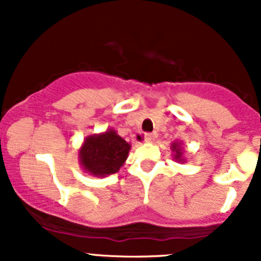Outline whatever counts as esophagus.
Listing matches in <instances>:
<instances>
[{
	"label": "esophagus",
	"mask_w": 261,
	"mask_h": 261,
	"mask_svg": "<svg viewBox=\"0 0 261 261\" xmlns=\"http://www.w3.org/2000/svg\"><path fill=\"white\" fill-rule=\"evenodd\" d=\"M156 138L155 133H145V141L146 142H153Z\"/></svg>",
	"instance_id": "esophagus-1"
}]
</instances>
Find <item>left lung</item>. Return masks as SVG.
<instances>
[{
  "mask_svg": "<svg viewBox=\"0 0 261 261\" xmlns=\"http://www.w3.org/2000/svg\"><path fill=\"white\" fill-rule=\"evenodd\" d=\"M171 149H172V153H174V158L176 159L177 162H184L183 151H181V147H180V142H174V144L171 145Z\"/></svg>",
  "mask_w": 261,
  "mask_h": 261,
  "instance_id": "obj_1",
  "label": "left lung"
}]
</instances>
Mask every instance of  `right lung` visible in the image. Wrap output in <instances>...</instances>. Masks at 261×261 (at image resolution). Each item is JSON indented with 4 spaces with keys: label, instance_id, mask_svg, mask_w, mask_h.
<instances>
[{
    "label": "right lung",
    "instance_id": "add662e5",
    "mask_svg": "<svg viewBox=\"0 0 261 261\" xmlns=\"http://www.w3.org/2000/svg\"><path fill=\"white\" fill-rule=\"evenodd\" d=\"M130 145L114 129L86 137L80 149V162L84 170L96 177L115 174L128 158Z\"/></svg>",
    "mask_w": 261,
    "mask_h": 261
}]
</instances>
